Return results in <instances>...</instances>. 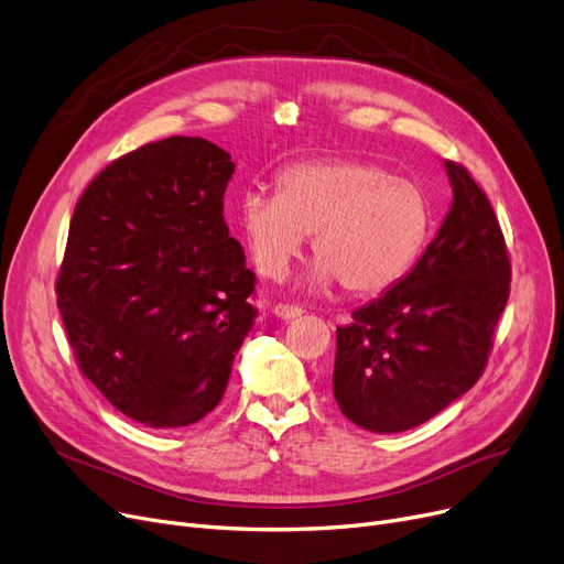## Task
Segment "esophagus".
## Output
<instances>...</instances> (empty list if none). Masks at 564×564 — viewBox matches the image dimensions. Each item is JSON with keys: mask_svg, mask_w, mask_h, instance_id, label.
I'll return each mask as SVG.
<instances>
[{"mask_svg": "<svg viewBox=\"0 0 564 564\" xmlns=\"http://www.w3.org/2000/svg\"><path fill=\"white\" fill-rule=\"evenodd\" d=\"M274 313L279 317H283V321H292V317H300L304 311H302V306H295V304H276Z\"/></svg>", "mask_w": 564, "mask_h": 564, "instance_id": "1", "label": "esophagus"}]
</instances>
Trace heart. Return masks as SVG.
I'll list each match as a JSON object with an SVG mask.
<instances>
[{"label": "heart", "instance_id": "obj_1", "mask_svg": "<svg viewBox=\"0 0 564 564\" xmlns=\"http://www.w3.org/2000/svg\"><path fill=\"white\" fill-rule=\"evenodd\" d=\"M237 212L264 276L281 279L313 235L315 281L336 279L350 295H376L403 279L433 228L417 184L359 159L292 163L279 175V193L247 191Z\"/></svg>", "mask_w": 564, "mask_h": 564}]
</instances>
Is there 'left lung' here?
I'll use <instances>...</instances> for the list:
<instances>
[{"instance_id": "obj_1", "label": "left lung", "mask_w": 564, "mask_h": 564, "mask_svg": "<svg viewBox=\"0 0 564 564\" xmlns=\"http://www.w3.org/2000/svg\"><path fill=\"white\" fill-rule=\"evenodd\" d=\"M447 173L454 203L420 262L336 329L334 399L366 431L429 422L481 378L494 350L511 260L468 167L447 161Z\"/></svg>"}]
</instances>
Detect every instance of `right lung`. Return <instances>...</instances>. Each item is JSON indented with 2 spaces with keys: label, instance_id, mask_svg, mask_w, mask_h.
Listing matches in <instances>:
<instances>
[{
  "label": "right lung",
  "instance_id": "1",
  "mask_svg": "<svg viewBox=\"0 0 564 564\" xmlns=\"http://www.w3.org/2000/svg\"><path fill=\"white\" fill-rule=\"evenodd\" d=\"M230 154L173 135L115 159L73 212L55 292L80 373L152 429L200 422L224 399L258 308L256 274L224 218Z\"/></svg>",
  "mask_w": 564,
  "mask_h": 564
}]
</instances>
